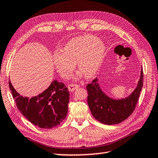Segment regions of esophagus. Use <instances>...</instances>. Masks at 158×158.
<instances>
[{
	"mask_svg": "<svg viewBox=\"0 0 158 158\" xmlns=\"http://www.w3.org/2000/svg\"><path fill=\"white\" fill-rule=\"evenodd\" d=\"M79 87V85L78 84H74V83H70V84L69 85V91L73 92L77 88H78Z\"/></svg>",
	"mask_w": 158,
	"mask_h": 158,
	"instance_id": "esophagus-1",
	"label": "esophagus"
}]
</instances>
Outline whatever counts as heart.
Instances as JSON below:
<instances>
[{
    "label": "heart",
    "instance_id": "obj_1",
    "mask_svg": "<svg viewBox=\"0 0 158 158\" xmlns=\"http://www.w3.org/2000/svg\"><path fill=\"white\" fill-rule=\"evenodd\" d=\"M105 46L97 37L84 35L71 39L62 51L52 55L56 69L61 77L68 78L75 69H78L87 78L93 77L99 69L105 55Z\"/></svg>",
    "mask_w": 158,
    "mask_h": 158
}]
</instances>
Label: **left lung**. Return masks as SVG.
Instances as JSON below:
<instances>
[{
    "instance_id": "obj_1",
    "label": "left lung",
    "mask_w": 158,
    "mask_h": 158,
    "mask_svg": "<svg viewBox=\"0 0 158 158\" xmlns=\"http://www.w3.org/2000/svg\"><path fill=\"white\" fill-rule=\"evenodd\" d=\"M143 85V71L137 88L129 97L122 100H114L105 94L98 84L97 79L86 86L88 103L92 115L98 121L106 125H116L127 119L136 106Z\"/></svg>"
}]
</instances>
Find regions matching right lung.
I'll return each mask as SVG.
<instances>
[{
	"mask_svg": "<svg viewBox=\"0 0 158 158\" xmlns=\"http://www.w3.org/2000/svg\"><path fill=\"white\" fill-rule=\"evenodd\" d=\"M9 86L18 109L34 125L51 129L66 117L70 94L64 83L52 81L44 92L30 98L18 94L10 81Z\"/></svg>",
	"mask_w": 158,
	"mask_h": 158,
	"instance_id": "right-lung-1",
	"label": "right lung"
}]
</instances>
